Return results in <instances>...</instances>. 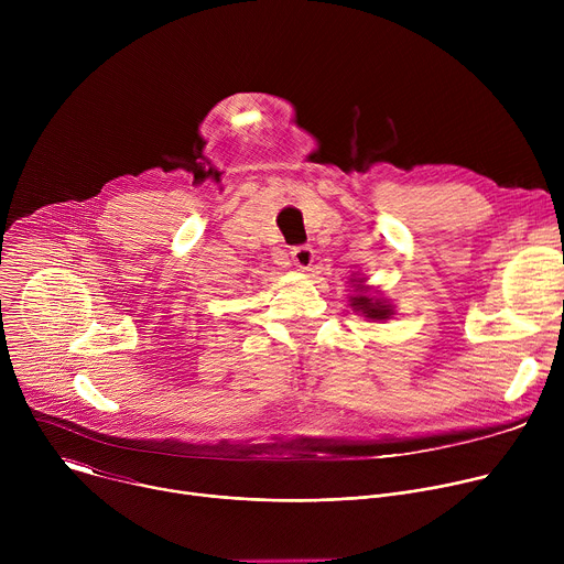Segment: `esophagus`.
<instances>
[{
	"instance_id": "obj_1",
	"label": "esophagus",
	"mask_w": 564,
	"mask_h": 564,
	"mask_svg": "<svg viewBox=\"0 0 564 564\" xmlns=\"http://www.w3.org/2000/svg\"><path fill=\"white\" fill-rule=\"evenodd\" d=\"M292 261H294V265H296L301 272H310V270H312V263H314V252H312V248H307V246L294 248V250H292Z\"/></svg>"
}]
</instances>
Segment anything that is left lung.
Segmentation results:
<instances>
[{
	"label": "left lung",
	"instance_id": "left-lung-1",
	"mask_svg": "<svg viewBox=\"0 0 564 564\" xmlns=\"http://www.w3.org/2000/svg\"><path fill=\"white\" fill-rule=\"evenodd\" d=\"M366 281H368L366 276L350 279V283H352V292L348 296L350 307L355 312H359L361 316H366L370 321H377V324H383L386 318H392L394 305L379 290L366 285Z\"/></svg>",
	"mask_w": 564,
	"mask_h": 564
}]
</instances>
